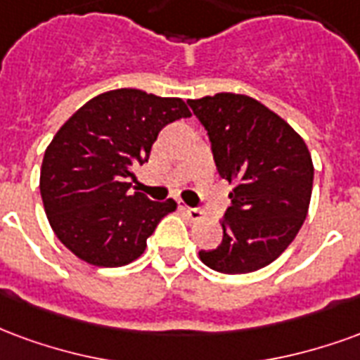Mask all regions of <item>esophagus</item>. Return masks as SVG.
Instances as JSON below:
<instances>
[{
  "instance_id": "obj_1",
  "label": "esophagus",
  "mask_w": 360,
  "mask_h": 360,
  "mask_svg": "<svg viewBox=\"0 0 360 360\" xmlns=\"http://www.w3.org/2000/svg\"><path fill=\"white\" fill-rule=\"evenodd\" d=\"M180 211H182L188 219L193 220V222H195V220H201L203 217H205V211H203V209H191V207L180 205Z\"/></svg>"
}]
</instances>
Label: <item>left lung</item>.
<instances>
[{
	"label": "left lung",
	"instance_id": "1",
	"mask_svg": "<svg viewBox=\"0 0 360 360\" xmlns=\"http://www.w3.org/2000/svg\"><path fill=\"white\" fill-rule=\"evenodd\" d=\"M205 126L219 174L232 184L222 243L199 251L217 272L245 274L276 261L309 212L314 167L309 148L282 117L241 94L188 99Z\"/></svg>",
	"mask_w": 360,
	"mask_h": 360
}]
</instances>
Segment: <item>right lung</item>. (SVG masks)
Here are the masks:
<instances>
[{"mask_svg": "<svg viewBox=\"0 0 360 360\" xmlns=\"http://www.w3.org/2000/svg\"><path fill=\"white\" fill-rule=\"evenodd\" d=\"M191 117L180 97L120 88L82 105L47 146L40 193L55 236L94 266H124L148 248V238L174 199L151 201L132 167L149 159L162 128Z\"/></svg>", "mask_w": 360, "mask_h": 360, "instance_id": "add662e5", "label": "right lung"}]
</instances>
